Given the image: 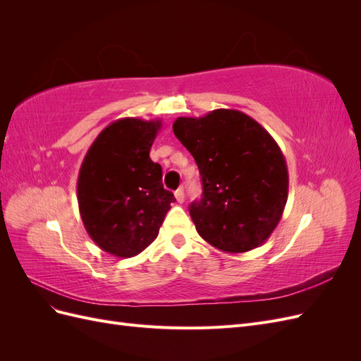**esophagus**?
Here are the masks:
<instances>
[{"mask_svg":"<svg viewBox=\"0 0 361 361\" xmlns=\"http://www.w3.org/2000/svg\"><path fill=\"white\" fill-rule=\"evenodd\" d=\"M174 197H176L178 203H183V200H185V194H183V190H182V188H179V190L174 191Z\"/></svg>","mask_w":361,"mask_h":361,"instance_id":"1","label":"esophagus"}]
</instances>
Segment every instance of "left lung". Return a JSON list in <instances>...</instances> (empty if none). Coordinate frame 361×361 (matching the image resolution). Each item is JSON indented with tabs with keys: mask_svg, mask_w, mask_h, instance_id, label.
Instances as JSON below:
<instances>
[{
	"mask_svg": "<svg viewBox=\"0 0 361 361\" xmlns=\"http://www.w3.org/2000/svg\"><path fill=\"white\" fill-rule=\"evenodd\" d=\"M173 133L197 162L203 194L190 215L199 235L227 253H245L274 232L288 202L286 159L276 140L238 110L178 117Z\"/></svg>",
	"mask_w": 361,
	"mask_h": 361,
	"instance_id": "obj_1",
	"label": "left lung"
}]
</instances>
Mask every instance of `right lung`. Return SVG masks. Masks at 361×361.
<instances>
[{"mask_svg": "<svg viewBox=\"0 0 361 361\" xmlns=\"http://www.w3.org/2000/svg\"><path fill=\"white\" fill-rule=\"evenodd\" d=\"M161 126L159 118H118L96 137L81 164L76 194L84 227L116 257L137 256L154 243L176 200L149 157Z\"/></svg>", "mask_w": 361, "mask_h": 361, "instance_id": "right-lung-1", "label": "right lung"}]
</instances>
